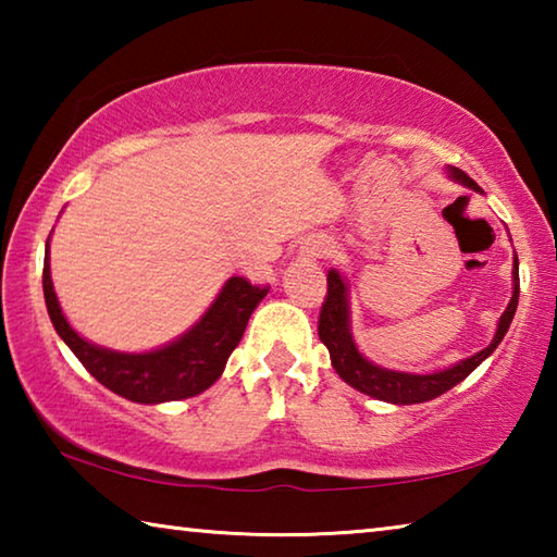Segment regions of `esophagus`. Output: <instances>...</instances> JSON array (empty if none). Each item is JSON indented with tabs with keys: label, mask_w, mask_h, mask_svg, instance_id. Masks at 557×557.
<instances>
[{
	"label": "esophagus",
	"mask_w": 557,
	"mask_h": 557,
	"mask_svg": "<svg viewBox=\"0 0 557 557\" xmlns=\"http://www.w3.org/2000/svg\"><path fill=\"white\" fill-rule=\"evenodd\" d=\"M329 252H332V243H329L324 235H312V238H307L299 248V256L307 260L324 258V256H329Z\"/></svg>",
	"instance_id": "obj_1"
}]
</instances>
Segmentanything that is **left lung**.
Returning <instances> with one entry per match:
<instances>
[{"mask_svg": "<svg viewBox=\"0 0 557 557\" xmlns=\"http://www.w3.org/2000/svg\"><path fill=\"white\" fill-rule=\"evenodd\" d=\"M447 174L455 178V182L482 194V188L476 186L474 178H469L461 169L447 166ZM326 285L329 289L322 305V314H319V338H322V344L329 348L334 371L342 375V381L351 385V388L371 395L375 400L393 405H414L428 403L432 398H437V395L447 393L449 388H455L457 383L465 381L467 375L474 371L484 358L492 356L496 351V346L502 344V338L506 336L508 326H511L518 307V258H513V295L511 301H508V307L504 309L502 319H498L492 344L482 348V351H476L474 356L465 358V361L449 366V369L432 373L393 371L369 361V358L358 351L351 334V305H348L346 277L338 275V270H329Z\"/></svg>", "mask_w": 557, "mask_h": 557, "instance_id": "1", "label": "left lung"}]
</instances>
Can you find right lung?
Segmentation results:
<instances>
[{"label":"right lung","mask_w":557,"mask_h":557,"mask_svg":"<svg viewBox=\"0 0 557 557\" xmlns=\"http://www.w3.org/2000/svg\"><path fill=\"white\" fill-rule=\"evenodd\" d=\"M51 238V235H49ZM268 287L250 285L245 277L225 280L219 297L188 332L152 351L127 354L90 344L61 312L51 282L49 240L44 256V297L51 324L92 379L132 403L159 405L203 393L221 379L233 348L240 344L250 314Z\"/></svg>","instance_id":"1"}]
</instances>
